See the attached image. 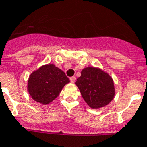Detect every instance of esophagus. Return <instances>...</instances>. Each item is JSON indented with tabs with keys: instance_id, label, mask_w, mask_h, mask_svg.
Returning a JSON list of instances; mask_svg holds the SVG:
<instances>
[{
	"instance_id": "esophagus-1",
	"label": "esophagus",
	"mask_w": 147,
	"mask_h": 147,
	"mask_svg": "<svg viewBox=\"0 0 147 147\" xmlns=\"http://www.w3.org/2000/svg\"><path fill=\"white\" fill-rule=\"evenodd\" d=\"M70 81H71V83H74V82H76V77H75V76L71 77V78H70Z\"/></svg>"
}]
</instances>
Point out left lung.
Instances as JSON below:
<instances>
[{
    "mask_svg": "<svg viewBox=\"0 0 147 147\" xmlns=\"http://www.w3.org/2000/svg\"><path fill=\"white\" fill-rule=\"evenodd\" d=\"M76 85L85 102L92 109L107 106L116 94L113 79L110 75L96 67L82 69Z\"/></svg>",
    "mask_w": 147,
    "mask_h": 147,
    "instance_id": "obj_1",
    "label": "left lung"
}]
</instances>
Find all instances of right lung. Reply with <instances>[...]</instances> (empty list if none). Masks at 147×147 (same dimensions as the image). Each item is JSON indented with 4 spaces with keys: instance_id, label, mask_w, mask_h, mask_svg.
I'll return each instance as SVG.
<instances>
[{
    "instance_id": "obj_1",
    "label": "right lung",
    "mask_w": 147,
    "mask_h": 147,
    "mask_svg": "<svg viewBox=\"0 0 147 147\" xmlns=\"http://www.w3.org/2000/svg\"><path fill=\"white\" fill-rule=\"evenodd\" d=\"M69 78L54 64H46L34 70L29 76L28 92L34 100L46 105L55 100Z\"/></svg>"
}]
</instances>
